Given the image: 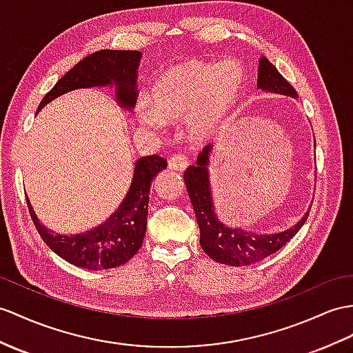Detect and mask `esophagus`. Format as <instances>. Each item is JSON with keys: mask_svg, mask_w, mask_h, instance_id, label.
<instances>
[{"mask_svg": "<svg viewBox=\"0 0 353 353\" xmlns=\"http://www.w3.org/2000/svg\"><path fill=\"white\" fill-rule=\"evenodd\" d=\"M188 165L185 154H174L168 161V166L172 170H184Z\"/></svg>", "mask_w": 353, "mask_h": 353, "instance_id": "34e87169", "label": "esophagus"}]
</instances>
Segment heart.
Here are the masks:
<instances>
[{
    "label": "heart",
    "mask_w": 353,
    "mask_h": 353,
    "mask_svg": "<svg viewBox=\"0 0 353 353\" xmlns=\"http://www.w3.org/2000/svg\"><path fill=\"white\" fill-rule=\"evenodd\" d=\"M243 68L236 63H205L188 59L170 65L154 82L150 105L139 106L143 124L187 121L192 141L202 142L216 133L241 94Z\"/></svg>",
    "instance_id": "heart-1"
}]
</instances>
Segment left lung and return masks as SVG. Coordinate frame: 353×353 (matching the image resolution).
Returning <instances> with one entry per match:
<instances>
[{
    "label": "left lung",
    "instance_id": "left-lung-1",
    "mask_svg": "<svg viewBox=\"0 0 353 353\" xmlns=\"http://www.w3.org/2000/svg\"><path fill=\"white\" fill-rule=\"evenodd\" d=\"M257 87L265 91L286 94L298 97L296 90L283 77L268 58L262 57L259 61V77ZM211 147L206 145L197 156L196 166L187 168L184 181L188 196L193 203V210L201 229V245L203 252L216 262L230 266H245L265 259L266 256L276 253L288 241L296 235L303 228L308 214L299 223L281 234L254 235L241 229H230L221 225L212 208V196L208 179V157Z\"/></svg>",
    "mask_w": 353,
    "mask_h": 353
}]
</instances>
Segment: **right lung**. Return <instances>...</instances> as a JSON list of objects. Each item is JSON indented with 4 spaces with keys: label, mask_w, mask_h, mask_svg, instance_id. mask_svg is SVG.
<instances>
[{
    "label": "right lung",
    "mask_w": 353,
    "mask_h": 353,
    "mask_svg": "<svg viewBox=\"0 0 353 353\" xmlns=\"http://www.w3.org/2000/svg\"><path fill=\"white\" fill-rule=\"evenodd\" d=\"M141 52L137 50L101 49L81 59L50 90L37 108V112L61 94L76 88L97 85H117L119 106L136 105V70ZM168 161L160 156L141 157L136 161L133 183L125 199L114 216L99 228L81 235H59L43 226L27 199L34 226L41 239L64 261L87 270H109L128 262L142 247L147 230L150 185L159 172L166 169Z\"/></svg>",
    "instance_id": "add662e5"
}]
</instances>
